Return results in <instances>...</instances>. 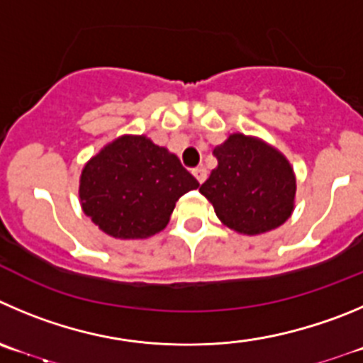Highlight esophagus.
<instances>
[{
	"label": "esophagus",
	"instance_id": "esophagus-1",
	"mask_svg": "<svg viewBox=\"0 0 363 363\" xmlns=\"http://www.w3.org/2000/svg\"><path fill=\"white\" fill-rule=\"evenodd\" d=\"M193 175H195V179L202 184V182L208 179V170H206L204 166H197V168H193Z\"/></svg>",
	"mask_w": 363,
	"mask_h": 363
}]
</instances>
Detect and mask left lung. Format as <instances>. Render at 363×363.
I'll list each match as a JSON object with an SVG mask.
<instances>
[{
    "instance_id": "8db88e82",
    "label": "left lung",
    "mask_w": 363,
    "mask_h": 363,
    "mask_svg": "<svg viewBox=\"0 0 363 363\" xmlns=\"http://www.w3.org/2000/svg\"><path fill=\"white\" fill-rule=\"evenodd\" d=\"M213 155L218 166L201 186V193L223 225L254 236L290 218L296 175L281 152L252 135L231 134Z\"/></svg>"
}]
</instances>
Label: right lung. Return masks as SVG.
<instances>
[{
    "instance_id": "right-lung-1",
    "label": "right lung",
    "mask_w": 363,
    "mask_h": 363,
    "mask_svg": "<svg viewBox=\"0 0 363 363\" xmlns=\"http://www.w3.org/2000/svg\"><path fill=\"white\" fill-rule=\"evenodd\" d=\"M199 181L147 135H121L87 161L80 175L82 209L105 235L148 238L170 222L175 202Z\"/></svg>"
}]
</instances>
